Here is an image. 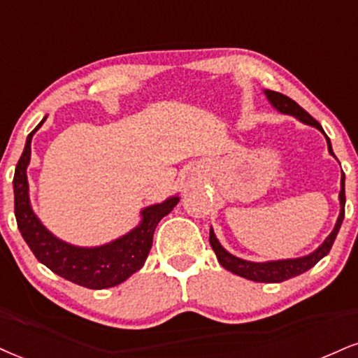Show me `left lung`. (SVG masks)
Masks as SVG:
<instances>
[{
    "label": "left lung",
    "mask_w": 358,
    "mask_h": 358,
    "mask_svg": "<svg viewBox=\"0 0 358 358\" xmlns=\"http://www.w3.org/2000/svg\"><path fill=\"white\" fill-rule=\"evenodd\" d=\"M266 98L272 105L277 108L280 113L285 115H292L295 116L296 120L305 124H310V127H315L317 130H320L325 135L324 128L322 124L317 122L315 118H312L307 111H305L302 106L296 105V103L292 100V98L285 96V94L278 93V92H272V90H265ZM327 145H329V152L330 155H334V150H331L330 140L329 136L325 135ZM335 157V155H334ZM340 215L337 218V223H335V228L331 230V234L327 236L325 242L318 247L315 252H312L310 255L300 257V258H287V260H273V262H264V264H258V262H248V260H242V258L231 255L228 253L225 248L222 247L220 242L215 236L213 230L210 228V245H212L215 255H217L218 262L223 268L228 270V272L238 275V277L253 280V282H262V283H278L283 282V280H288L292 277H296V275L307 272V270L312 268L313 265H317L318 262L324 258L327 253L330 252L331 245H334L335 238H337V234L340 230V225H342L343 217H345V176L342 173V182H340Z\"/></svg>",
    "instance_id": "8db88e82"
}]
</instances>
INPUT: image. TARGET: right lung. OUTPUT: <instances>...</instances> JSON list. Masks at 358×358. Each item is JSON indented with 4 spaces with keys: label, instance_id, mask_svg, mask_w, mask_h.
Masks as SVG:
<instances>
[{
    "label": "right lung",
    "instance_id": "1",
    "mask_svg": "<svg viewBox=\"0 0 358 358\" xmlns=\"http://www.w3.org/2000/svg\"><path fill=\"white\" fill-rule=\"evenodd\" d=\"M45 120L43 118V122ZM43 122L28 135L13 178L15 217L21 236L38 262L48 266L51 272L59 277L92 290L118 285L143 266L152 248L155 228L163 217H166L175 208L180 198L171 196L163 203L146 206L145 210H141V222L138 223V227L116 238L115 242L101 247H75L56 238L34 215L28 193L27 168L31 160V138Z\"/></svg>",
    "mask_w": 358,
    "mask_h": 358
}]
</instances>
